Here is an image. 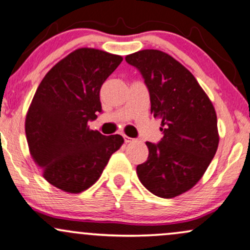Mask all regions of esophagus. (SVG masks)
<instances>
[{
	"label": "esophagus",
	"mask_w": 250,
	"mask_h": 250,
	"mask_svg": "<svg viewBox=\"0 0 250 250\" xmlns=\"http://www.w3.org/2000/svg\"><path fill=\"white\" fill-rule=\"evenodd\" d=\"M123 138H125V143H129V142H131V141H134L133 138H130V137L125 136V135H123Z\"/></svg>",
	"instance_id": "1"
}]
</instances>
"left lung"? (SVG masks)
Instances as JSON below:
<instances>
[{"label":"left lung","instance_id":"8db88e82","mask_svg":"<svg viewBox=\"0 0 250 250\" xmlns=\"http://www.w3.org/2000/svg\"><path fill=\"white\" fill-rule=\"evenodd\" d=\"M148 87L151 113L162 120L164 136L146 142L148 159L137 165L144 188L161 198L184 193L199 182L219 144L216 114L193 74L158 50H142L125 57Z\"/></svg>","mask_w":250,"mask_h":250}]
</instances>
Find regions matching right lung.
Masks as SVG:
<instances>
[{
  "label": "right lung",
  "mask_w": 250,
  "mask_h": 250,
  "mask_svg": "<svg viewBox=\"0 0 250 250\" xmlns=\"http://www.w3.org/2000/svg\"><path fill=\"white\" fill-rule=\"evenodd\" d=\"M122 57L83 47L53 66L39 83L25 119L30 154L51 185L80 193L100 178L121 135L87 127L102 112V83Z\"/></svg>",
  "instance_id": "obj_1"
}]
</instances>
